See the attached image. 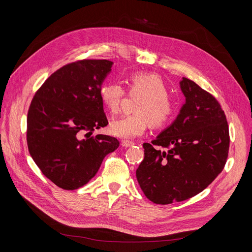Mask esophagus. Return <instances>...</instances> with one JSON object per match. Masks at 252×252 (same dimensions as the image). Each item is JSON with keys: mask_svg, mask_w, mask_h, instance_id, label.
Listing matches in <instances>:
<instances>
[{"mask_svg": "<svg viewBox=\"0 0 252 252\" xmlns=\"http://www.w3.org/2000/svg\"><path fill=\"white\" fill-rule=\"evenodd\" d=\"M121 146L123 148H130V147H133L134 143L132 141H128V140H122L121 142Z\"/></svg>", "mask_w": 252, "mask_h": 252, "instance_id": "esophagus-1", "label": "esophagus"}]
</instances>
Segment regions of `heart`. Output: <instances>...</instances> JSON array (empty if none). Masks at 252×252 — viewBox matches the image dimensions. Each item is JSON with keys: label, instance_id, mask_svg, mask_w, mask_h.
<instances>
[{"label": "heart", "instance_id": "b5f03b06", "mask_svg": "<svg viewBox=\"0 0 252 252\" xmlns=\"http://www.w3.org/2000/svg\"><path fill=\"white\" fill-rule=\"evenodd\" d=\"M128 82L130 92L140 94L142 97L135 105V114L118 119L110 126L111 133L122 139H133L142 135L150 123L155 127L165 125L174 111L173 103L168 97V87L159 75L134 73ZM124 94L123 87L118 83L103 84L99 90L103 105L112 114L118 113Z\"/></svg>", "mask_w": 252, "mask_h": 252}]
</instances>
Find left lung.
I'll return each instance as SVG.
<instances>
[{
	"label": "left lung",
	"instance_id": "left-lung-1",
	"mask_svg": "<svg viewBox=\"0 0 252 252\" xmlns=\"http://www.w3.org/2000/svg\"><path fill=\"white\" fill-rule=\"evenodd\" d=\"M179 87L185 103L152 145L143 143L145 159L136 170L143 194L156 204L201 193L222 171L229 153V127L219 101L187 78L179 81Z\"/></svg>",
	"mask_w": 252,
	"mask_h": 252
}]
</instances>
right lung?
Wrapping results in <instances>:
<instances>
[{"label":"right lung","instance_id":"obj_1","mask_svg":"<svg viewBox=\"0 0 252 252\" xmlns=\"http://www.w3.org/2000/svg\"><path fill=\"white\" fill-rule=\"evenodd\" d=\"M113 64L105 59L66 64L45 81L32 100L29 151L43 174L59 188L86 185L120 145L109 135H91L109 124L99 90Z\"/></svg>","mask_w":252,"mask_h":252}]
</instances>
